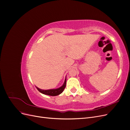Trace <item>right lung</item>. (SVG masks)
Here are the masks:
<instances>
[{
  "instance_id": "right-lung-1",
  "label": "right lung",
  "mask_w": 130,
  "mask_h": 130,
  "mask_svg": "<svg viewBox=\"0 0 130 130\" xmlns=\"http://www.w3.org/2000/svg\"><path fill=\"white\" fill-rule=\"evenodd\" d=\"M66 86V77L65 78V80L64 82V84H63L62 86L60 87H59L56 89H47V90H43L37 87L36 88L38 89V90L41 93L45 94V95H48L50 96H56L59 95V94H61L63 91Z\"/></svg>"
}]
</instances>
